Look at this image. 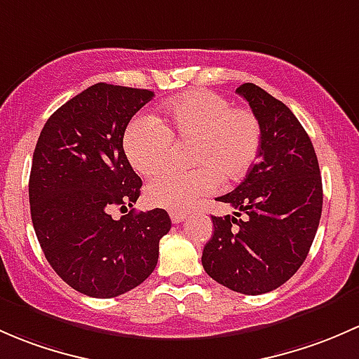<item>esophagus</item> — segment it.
<instances>
[{
  "label": "esophagus",
  "mask_w": 359,
  "mask_h": 359,
  "mask_svg": "<svg viewBox=\"0 0 359 359\" xmlns=\"http://www.w3.org/2000/svg\"><path fill=\"white\" fill-rule=\"evenodd\" d=\"M169 216H171V221L175 224H178V223H181V221L187 219V212H180V210H171V212H169Z\"/></svg>",
  "instance_id": "obj_1"
}]
</instances>
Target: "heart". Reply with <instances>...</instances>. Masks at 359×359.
Here are the masks:
<instances>
[{
  "label": "heart",
  "instance_id": "b5f03b06",
  "mask_svg": "<svg viewBox=\"0 0 359 359\" xmlns=\"http://www.w3.org/2000/svg\"><path fill=\"white\" fill-rule=\"evenodd\" d=\"M261 124L249 109L212 91H190L172 98L154 119H136L124 133V152L133 168L154 176L168 165L172 143H190L191 171H165L147 188L155 207L187 210L223 183L242 180L261 150Z\"/></svg>",
  "mask_w": 359,
  "mask_h": 359
}]
</instances>
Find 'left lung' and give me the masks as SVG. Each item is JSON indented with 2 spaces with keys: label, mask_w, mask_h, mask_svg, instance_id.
<instances>
[{
  "label": "left lung",
  "mask_w": 359,
  "mask_h": 359,
  "mask_svg": "<svg viewBox=\"0 0 359 359\" xmlns=\"http://www.w3.org/2000/svg\"><path fill=\"white\" fill-rule=\"evenodd\" d=\"M236 93L259 119V161L233 191L217 197L238 212L212 216L202 266L221 285L259 295L283 285L304 262L320 224L323 187L311 140L289 107L252 83Z\"/></svg>",
  "instance_id": "left-lung-1"
}]
</instances>
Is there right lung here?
Masks as SVG:
<instances>
[{
    "label": "right lung",
    "instance_id": "right-lung-1",
    "mask_svg": "<svg viewBox=\"0 0 359 359\" xmlns=\"http://www.w3.org/2000/svg\"><path fill=\"white\" fill-rule=\"evenodd\" d=\"M152 98L150 90L93 84L51 114L36 143L29 178L36 236L57 275L90 297H117L145 282L171 230L164 209L110 214L140 197L142 178L123 138Z\"/></svg>",
    "mask_w": 359,
    "mask_h": 359
}]
</instances>
